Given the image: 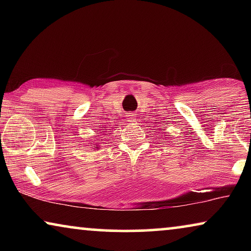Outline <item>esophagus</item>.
<instances>
[{
  "label": "esophagus",
  "mask_w": 251,
  "mask_h": 251,
  "mask_svg": "<svg viewBox=\"0 0 251 251\" xmlns=\"http://www.w3.org/2000/svg\"><path fill=\"white\" fill-rule=\"evenodd\" d=\"M126 119H128V122H129V123H132V122L136 121V116L132 115V114L126 116Z\"/></svg>",
  "instance_id": "34e87169"
}]
</instances>
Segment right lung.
Here are the masks:
<instances>
[{"mask_svg":"<svg viewBox=\"0 0 251 251\" xmlns=\"http://www.w3.org/2000/svg\"><path fill=\"white\" fill-rule=\"evenodd\" d=\"M97 142H98V140H97ZM95 146H96V148L94 146V149H95V150H98V149H99V144H98V143H96V144H95Z\"/></svg>","mask_w":251,"mask_h":251,"instance_id":"add662e5","label":"right lung"}]
</instances>
